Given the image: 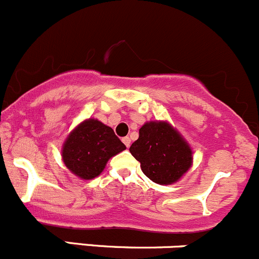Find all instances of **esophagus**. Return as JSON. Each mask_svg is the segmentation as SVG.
Wrapping results in <instances>:
<instances>
[{
	"instance_id": "1",
	"label": "esophagus",
	"mask_w": 259,
	"mask_h": 259,
	"mask_svg": "<svg viewBox=\"0 0 259 259\" xmlns=\"http://www.w3.org/2000/svg\"><path fill=\"white\" fill-rule=\"evenodd\" d=\"M122 142H123L124 145H126V147L128 148L130 145H131V138L130 137H123V138H122Z\"/></svg>"
}]
</instances>
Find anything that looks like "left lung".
Wrapping results in <instances>:
<instances>
[{
  "label": "left lung",
  "mask_w": 259,
  "mask_h": 259,
  "mask_svg": "<svg viewBox=\"0 0 259 259\" xmlns=\"http://www.w3.org/2000/svg\"><path fill=\"white\" fill-rule=\"evenodd\" d=\"M130 152L140 161L143 174L160 185L178 183L193 165L189 143L165 121L146 122Z\"/></svg>",
  "instance_id": "1"
}]
</instances>
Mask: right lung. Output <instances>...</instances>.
<instances>
[{
	"label": "right lung",
	"mask_w": 259,
	"mask_h": 259,
	"mask_svg": "<svg viewBox=\"0 0 259 259\" xmlns=\"http://www.w3.org/2000/svg\"><path fill=\"white\" fill-rule=\"evenodd\" d=\"M126 146L111 127L94 118L85 119L75 127L65 140L61 157L66 167L83 180L97 178L107 162Z\"/></svg>",
	"instance_id": "right-lung-1"
}]
</instances>
